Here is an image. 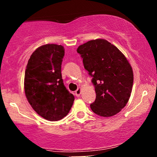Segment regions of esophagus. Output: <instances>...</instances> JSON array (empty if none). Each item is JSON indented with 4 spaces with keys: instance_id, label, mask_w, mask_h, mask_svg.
I'll return each instance as SVG.
<instances>
[{
    "instance_id": "esophagus-1",
    "label": "esophagus",
    "mask_w": 157,
    "mask_h": 157,
    "mask_svg": "<svg viewBox=\"0 0 157 157\" xmlns=\"http://www.w3.org/2000/svg\"><path fill=\"white\" fill-rule=\"evenodd\" d=\"M80 93H81V89H77L76 91H75V95H76L77 97H80Z\"/></svg>"
}]
</instances>
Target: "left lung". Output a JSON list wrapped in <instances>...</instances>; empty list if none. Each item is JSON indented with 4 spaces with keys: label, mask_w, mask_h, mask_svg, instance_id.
<instances>
[{
    "label": "left lung",
    "mask_w": 157,
    "mask_h": 157,
    "mask_svg": "<svg viewBox=\"0 0 157 157\" xmlns=\"http://www.w3.org/2000/svg\"><path fill=\"white\" fill-rule=\"evenodd\" d=\"M84 68L92 77L96 99L90 105L94 113L111 117L126 105L132 90V68L120 50L109 41L97 39L77 48Z\"/></svg>",
    "instance_id": "left-lung-1"
}]
</instances>
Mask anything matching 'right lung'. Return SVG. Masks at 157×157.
<instances>
[{"instance_id": "1", "label": "right lung", "mask_w": 157, "mask_h": 157, "mask_svg": "<svg viewBox=\"0 0 157 157\" xmlns=\"http://www.w3.org/2000/svg\"><path fill=\"white\" fill-rule=\"evenodd\" d=\"M64 54L61 45H44L32 53L25 71L27 100L40 116L49 121H57L66 117L75 100L62 79Z\"/></svg>"}]
</instances>
